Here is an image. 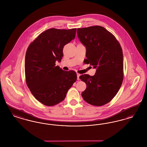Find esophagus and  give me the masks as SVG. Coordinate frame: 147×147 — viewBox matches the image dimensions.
<instances>
[{
	"label": "esophagus",
	"instance_id": "34e87169",
	"mask_svg": "<svg viewBox=\"0 0 147 147\" xmlns=\"http://www.w3.org/2000/svg\"><path fill=\"white\" fill-rule=\"evenodd\" d=\"M80 76V74H79V73H77V79H78V80H79L80 79H79V77Z\"/></svg>",
	"mask_w": 147,
	"mask_h": 147
}]
</instances>
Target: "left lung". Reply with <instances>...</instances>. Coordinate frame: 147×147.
I'll return each mask as SVG.
<instances>
[{"label": "left lung", "mask_w": 147, "mask_h": 147, "mask_svg": "<svg viewBox=\"0 0 147 147\" xmlns=\"http://www.w3.org/2000/svg\"><path fill=\"white\" fill-rule=\"evenodd\" d=\"M77 34L86 49L85 63L96 68L94 76L83 74L79 77L86 85L82 96L90 105H105L116 96L122 84L121 46L114 35L100 26L78 28Z\"/></svg>", "instance_id": "left-lung-1"}]
</instances>
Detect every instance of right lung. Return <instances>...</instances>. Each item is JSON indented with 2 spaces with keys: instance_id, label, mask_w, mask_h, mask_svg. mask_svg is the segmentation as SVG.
<instances>
[{
  "instance_id": "obj_1",
  "label": "right lung",
  "mask_w": 147,
  "mask_h": 147,
  "mask_svg": "<svg viewBox=\"0 0 147 147\" xmlns=\"http://www.w3.org/2000/svg\"><path fill=\"white\" fill-rule=\"evenodd\" d=\"M76 30L49 28L28 46L25 59L26 82L43 105L52 106L62 102L77 80L75 71H64L56 65L57 60H62L64 46L74 39Z\"/></svg>"
}]
</instances>
